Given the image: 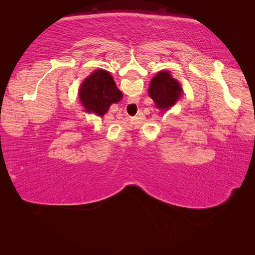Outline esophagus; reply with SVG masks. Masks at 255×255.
Segmentation results:
<instances>
[{"label":"esophagus","mask_w":255,"mask_h":255,"mask_svg":"<svg viewBox=\"0 0 255 255\" xmlns=\"http://www.w3.org/2000/svg\"><path fill=\"white\" fill-rule=\"evenodd\" d=\"M131 105H133V103H131Z\"/></svg>","instance_id":"1"}]
</instances>
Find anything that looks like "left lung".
Returning a JSON list of instances; mask_svg holds the SVG:
<instances>
[{
    "label": "left lung",
    "mask_w": 255,
    "mask_h": 255,
    "mask_svg": "<svg viewBox=\"0 0 255 255\" xmlns=\"http://www.w3.org/2000/svg\"><path fill=\"white\" fill-rule=\"evenodd\" d=\"M183 90L170 72L161 71L150 81L148 94L158 109L167 110L179 100Z\"/></svg>",
    "instance_id": "8db88e82"
}]
</instances>
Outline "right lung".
Here are the masks:
<instances>
[{
	"label": "right lung",
	"mask_w": 255,
	"mask_h": 255,
	"mask_svg": "<svg viewBox=\"0 0 255 255\" xmlns=\"http://www.w3.org/2000/svg\"><path fill=\"white\" fill-rule=\"evenodd\" d=\"M79 97L86 112L102 117L112 103L122 100L123 93L119 91L109 72L97 70L81 84Z\"/></svg>",
	"instance_id": "right-lung-1"
}]
</instances>
